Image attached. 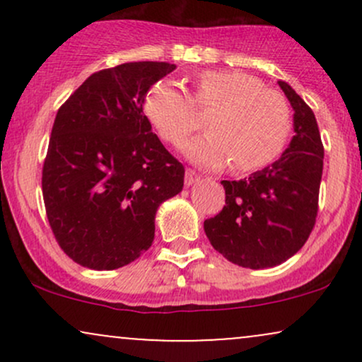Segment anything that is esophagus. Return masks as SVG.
<instances>
[{
	"label": "esophagus",
	"mask_w": 362,
	"mask_h": 362,
	"mask_svg": "<svg viewBox=\"0 0 362 362\" xmlns=\"http://www.w3.org/2000/svg\"><path fill=\"white\" fill-rule=\"evenodd\" d=\"M199 178H201V177H199L197 173H195L192 168H187V170H185V185H187V187L195 184V182H197Z\"/></svg>",
	"instance_id": "obj_1"
}]
</instances>
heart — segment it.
Returning <instances> with one entry per match:
<instances>
[{
    "label": "heart",
    "instance_id": "heart-1",
    "mask_svg": "<svg viewBox=\"0 0 362 362\" xmlns=\"http://www.w3.org/2000/svg\"><path fill=\"white\" fill-rule=\"evenodd\" d=\"M207 109L204 134L185 144V155L204 168L230 165L253 173L282 156L293 134V114L279 91L245 71H204L187 98L173 81H156L141 102L144 119L163 143L178 146L194 129V111Z\"/></svg>",
    "mask_w": 362,
    "mask_h": 362
}]
</instances>
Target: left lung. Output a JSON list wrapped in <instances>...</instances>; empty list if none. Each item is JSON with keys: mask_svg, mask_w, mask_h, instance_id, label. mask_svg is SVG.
<instances>
[{"mask_svg": "<svg viewBox=\"0 0 362 362\" xmlns=\"http://www.w3.org/2000/svg\"><path fill=\"white\" fill-rule=\"evenodd\" d=\"M294 110L291 144L271 167L243 180H223L226 204L204 221L216 252L236 265L267 269L306 243L318 214L323 143L313 110L279 81Z\"/></svg>", "mask_w": 362, "mask_h": 362, "instance_id": "left-lung-1", "label": "left lung"}]
</instances>
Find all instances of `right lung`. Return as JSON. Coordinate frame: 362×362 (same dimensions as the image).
Instances as JSON below:
<instances>
[{"label": "right lung", "mask_w": 362, "mask_h": 362, "mask_svg": "<svg viewBox=\"0 0 362 362\" xmlns=\"http://www.w3.org/2000/svg\"><path fill=\"white\" fill-rule=\"evenodd\" d=\"M173 69L156 61L102 69L57 110L42 167L45 214L83 267L114 271L143 255L158 206L184 187V165L141 110L149 86Z\"/></svg>", "instance_id": "right-lung-1"}]
</instances>
